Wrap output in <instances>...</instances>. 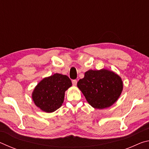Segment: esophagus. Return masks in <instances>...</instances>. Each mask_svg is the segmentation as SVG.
<instances>
[{"label":"esophagus","instance_id":"1","mask_svg":"<svg viewBox=\"0 0 149 149\" xmlns=\"http://www.w3.org/2000/svg\"><path fill=\"white\" fill-rule=\"evenodd\" d=\"M77 81L76 79L72 80V84H73V85H74V86H75V85H77Z\"/></svg>","mask_w":149,"mask_h":149}]
</instances>
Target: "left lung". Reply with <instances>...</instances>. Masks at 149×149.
Segmentation results:
<instances>
[{"mask_svg": "<svg viewBox=\"0 0 149 149\" xmlns=\"http://www.w3.org/2000/svg\"><path fill=\"white\" fill-rule=\"evenodd\" d=\"M77 85L89 104L97 109L112 106L120 97L123 89V83L119 75L104 69L86 72Z\"/></svg>", "mask_w": 149, "mask_h": 149, "instance_id": "8db88e82", "label": "left lung"}]
</instances>
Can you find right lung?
I'll list each match as a JSON object with an SVG mask.
<instances>
[{
  "mask_svg": "<svg viewBox=\"0 0 149 149\" xmlns=\"http://www.w3.org/2000/svg\"><path fill=\"white\" fill-rule=\"evenodd\" d=\"M72 86L70 78L55 74L40 81L33 92L32 99L37 107L46 112H52L61 107L65 91Z\"/></svg>",
  "mask_w": 149,
  "mask_h": 149,
  "instance_id": "right-lung-1",
  "label": "right lung"
}]
</instances>
